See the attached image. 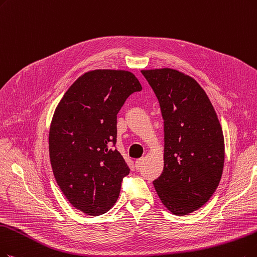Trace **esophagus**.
Instances as JSON below:
<instances>
[{
  "label": "esophagus",
  "instance_id": "1",
  "mask_svg": "<svg viewBox=\"0 0 257 257\" xmlns=\"http://www.w3.org/2000/svg\"><path fill=\"white\" fill-rule=\"evenodd\" d=\"M143 161H145V159L143 158H140V159H137L136 161H135V168L137 169V170H139L141 167H142V164H143Z\"/></svg>",
  "mask_w": 257,
  "mask_h": 257
}]
</instances>
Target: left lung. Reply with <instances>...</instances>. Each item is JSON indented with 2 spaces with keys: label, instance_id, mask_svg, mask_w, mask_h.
I'll list each match as a JSON object with an SVG mask.
<instances>
[{
  "label": "left lung",
  "instance_id": "1",
  "mask_svg": "<svg viewBox=\"0 0 257 257\" xmlns=\"http://www.w3.org/2000/svg\"><path fill=\"white\" fill-rule=\"evenodd\" d=\"M141 73L164 121V167L154 187L163 206L183 216L201 208L218 187L224 162L222 128L196 80L169 67Z\"/></svg>",
  "mask_w": 257,
  "mask_h": 257
}]
</instances>
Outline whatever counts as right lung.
<instances>
[{
  "mask_svg": "<svg viewBox=\"0 0 257 257\" xmlns=\"http://www.w3.org/2000/svg\"><path fill=\"white\" fill-rule=\"evenodd\" d=\"M142 86L127 70L95 69L66 90L51 119L48 148L59 188L71 206L90 216L106 213L130 169L114 148L117 114Z\"/></svg>",
  "mask_w": 257,
  "mask_h": 257,
  "instance_id": "1",
  "label": "right lung"
}]
</instances>
